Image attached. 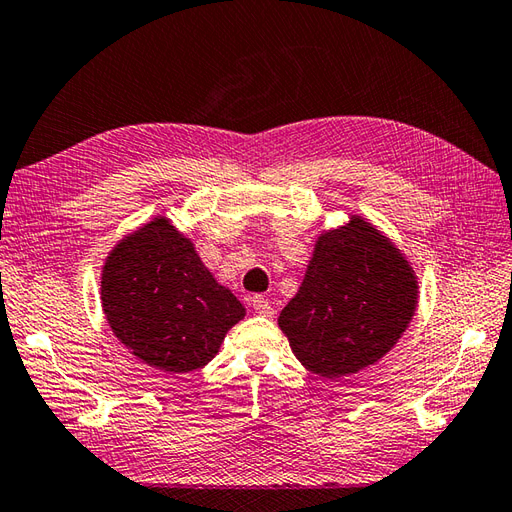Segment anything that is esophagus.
I'll use <instances>...</instances> for the list:
<instances>
[{"label": "esophagus", "mask_w": 512, "mask_h": 512, "mask_svg": "<svg viewBox=\"0 0 512 512\" xmlns=\"http://www.w3.org/2000/svg\"><path fill=\"white\" fill-rule=\"evenodd\" d=\"M253 307H255V312H257L259 316H270V314H272L270 301L266 299V296H261V294H255V296H253Z\"/></svg>", "instance_id": "esophagus-1"}]
</instances>
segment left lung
<instances>
[{
    "label": "left lung",
    "instance_id": "obj_1",
    "mask_svg": "<svg viewBox=\"0 0 512 512\" xmlns=\"http://www.w3.org/2000/svg\"><path fill=\"white\" fill-rule=\"evenodd\" d=\"M417 310V277L399 248L362 218L318 237L279 327L299 362L342 379L382 360Z\"/></svg>",
    "mask_w": 512,
    "mask_h": 512
}]
</instances>
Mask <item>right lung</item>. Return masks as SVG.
<instances>
[{
  "label": "right lung",
  "mask_w": 512,
  "mask_h": 512,
  "mask_svg": "<svg viewBox=\"0 0 512 512\" xmlns=\"http://www.w3.org/2000/svg\"><path fill=\"white\" fill-rule=\"evenodd\" d=\"M102 310L130 353L170 375L211 362L244 318L242 303L165 218L113 248L102 270Z\"/></svg>",
  "instance_id": "right-lung-1"
}]
</instances>
